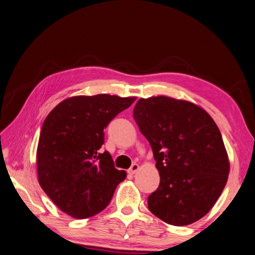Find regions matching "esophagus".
<instances>
[{
  "instance_id": "esophagus-1",
  "label": "esophagus",
  "mask_w": 255,
  "mask_h": 255,
  "mask_svg": "<svg viewBox=\"0 0 255 255\" xmlns=\"http://www.w3.org/2000/svg\"><path fill=\"white\" fill-rule=\"evenodd\" d=\"M138 169H139V165L138 164H133L132 166H130V168H128V173L130 174V175H134V174L137 173V170H138Z\"/></svg>"
}]
</instances>
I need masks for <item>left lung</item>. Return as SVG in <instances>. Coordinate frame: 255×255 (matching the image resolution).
I'll use <instances>...</instances> for the list:
<instances>
[{
  "label": "left lung",
  "instance_id": "left-lung-1",
  "mask_svg": "<svg viewBox=\"0 0 255 255\" xmlns=\"http://www.w3.org/2000/svg\"><path fill=\"white\" fill-rule=\"evenodd\" d=\"M153 151L160 185L148 208L171 225L207 215L225 187L230 163L222 135L203 108L167 96L140 99L133 112Z\"/></svg>",
  "mask_w": 255,
  "mask_h": 255
}]
</instances>
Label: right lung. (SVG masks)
Wrapping results in <instances>:
<instances>
[{
  "mask_svg": "<svg viewBox=\"0 0 255 255\" xmlns=\"http://www.w3.org/2000/svg\"><path fill=\"white\" fill-rule=\"evenodd\" d=\"M136 98L98 94L61 102L45 119L36 164L40 187L59 209L76 219L104 210L127 177L109 152L101 153L104 128Z\"/></svg>",
  "mask_w": 255,
  "mask_h": 255,
  "instance_id": "add662e5",
  "label": "right lung"
}]
</instances>
